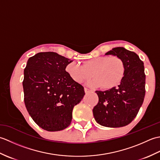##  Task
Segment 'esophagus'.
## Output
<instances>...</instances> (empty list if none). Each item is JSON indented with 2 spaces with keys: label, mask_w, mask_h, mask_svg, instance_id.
I'll return each instance as SVG.
<instances>
[{
  "label": "esophagus",
  "mask_w": 160,
  "mask_h": 160,
  "mask_svg": "<svg viewBox=\"0 0 160 160\" xmlns=\"http://www.w3.org/2000/svg\"><path fill=\"white\" fill-rule=\"evenodd\" d=\"M91 90L90 89H87V88H84V92H85L86 93H89V92H91Z\"/></svg>",
  "instance_id": "1"
}]
</instances>
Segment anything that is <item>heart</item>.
Returning a JSON list of instances; mask_svg holds the SVG:
<instances>
[{
    "instance_id": "heart-1",
    "label": "heart",
    "mask_w": 160,
    "mask_h": 160,
    "mask_svg": "<svg viewBox=\"0 0 160 160\" xmlns=\"http://www.w3.org/2000/svg\"><path fill=\"white\" fill-rule=\"evenodd\" d=\"M66 71L74 82L82 83L93 76L88 84L92 87H102L104 89L117 87L124 79L126 67L124 61L118 56H100L88 60L83 64L71 62Z\"/></svg>"
}]
</instances>
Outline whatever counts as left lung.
I'll return each mask as SVG.
<instances>
[{
    "mask_svg": "<svg viewBox=\"0 0 160 160\" xmlns=\"http://www.w3.org/2000/svg\"><path fill=\"white\" fill-rule=\"evenodd\" d=\"M105 55L118 56L124 61L126 73L120 85L107 91H96L99 101L93 109L95 120L106 127L127 126L134 120L145 96L144 62L133 52L115 47Z\"/></svg>",
    "mask_w": 160,
    "mask_h": 160,
    "instance_id": "1",
    "label": "left lung"
}]
</instances>
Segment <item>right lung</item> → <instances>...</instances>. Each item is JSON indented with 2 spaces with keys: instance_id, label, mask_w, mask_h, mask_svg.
<instances>
[{
  "instance_id": "add662e5",
  "label": "right lung",
  "mask_w": 160,
  "mask_h": 160,
  "mask_svg": "<svg viewBox=\"0 0 160 160\" xmlns=\"http://www.w3.org/2000/svg\"><path fill=\"white\" fill-rule=\"evenodd\" d=\"M72 61L55 52L38 53L28 60L24 101L30 116L44 130L58 131L69 127L73 107L85 94L65 70Z\"/></svg>"
}]
</instances>
